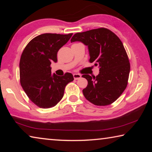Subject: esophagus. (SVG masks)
Listing matches in <instances>:
<instances>
[{
    "instance_id": "obj_1",
    "label": "esophagus",
    "mask_w": 152,
    "mask_h": 152,
    "mask_svg": "<svg viewBox=\"0 0 152 152\" xmlns=\"http://www.w3.org/2000/svg\"><path fill=\"white\" fill-rule=\"evenodd\" d=\"M73 76H74V80H78L81 78V75L79 74H74Z\"/></svg>"
}]
</instances>
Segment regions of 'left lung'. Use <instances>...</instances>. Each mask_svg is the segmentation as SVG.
<instances>
[{
  "label": "left lung",
  "mask_w": 152,
  "mask_h": 152,
  "mask_svg": "<svg viewBox=\"0 0 152 152\" xmlns=\"http://www.w3.org/2000/svg\"><path fill=\"white\" fill-rule=\"evenodd\" d=\"M70 41L86 45L89 61L99 68L96 77L82 75L88 80V85L82 90L84 97L97 106L114 102L127 87L130 72V64L121 41L105 28L77 33Z\"/></svg>",
  "instance_id": "obj_1"
}]
</instances>
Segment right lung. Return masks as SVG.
Returning <instances> with one entry per match:
<instances>
[{
    "mask_svg": "<svg viewBox=\"0 0 152 152\" xmlns=\"http://www.w3.org/2000/svg\"><path fill=\"white\" fill-rule=\"evenodd\" d=\"M72 35V33L39 35L23 51L19 63L20 84L31 101L42 109L56 106L62 99L66 86L74 80L71 73L62 76L52 75L50 67L51 63L57 62L58 50Z\"/></svg>",
    "mask_w": 152,
    "mask_h": 152,
    "instance_id": "right-lung-1",
    "label": "right lung"
}]
</instances>
